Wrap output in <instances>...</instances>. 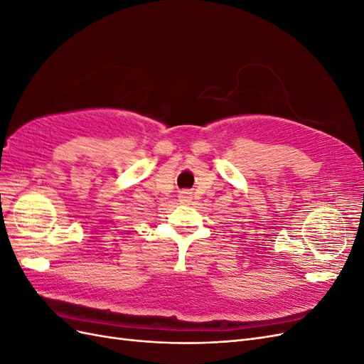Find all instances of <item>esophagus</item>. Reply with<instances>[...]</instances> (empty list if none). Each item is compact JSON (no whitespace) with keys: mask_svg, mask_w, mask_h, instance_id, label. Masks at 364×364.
<instances>
[{"mask_svg":"<svg viewBox=\"0 0 364 364\" xmlns=\"http://www.w3.org/2000/svg\"><path fill=\"white\" fill-rule=\"evenodd\" d=\"M181 200L182 202H190V199H191V193L190 191H181Z\"/></svg>","mask_w":364,"mask_h":364,"instance_id":"34e87169","label":"esophagus"}]
</instances>
